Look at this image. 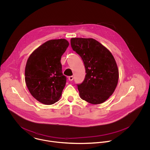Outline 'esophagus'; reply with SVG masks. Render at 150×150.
Here are the masks:
<instances>
[{"instance_id": "34e87169", "label": "esophagus", "mask_w": 150, "mask_h": 150, "mask_svg": "<svg viewBox=\"0 0 150 150\" xmlns=\"http://www.w3.org/2000/svg\"><path fill=\"white\" fill-rule=\"evenodd\" d=\"M73 79H74V77H73V76H69V78H68L69 80V81H73Z\"/></svg>"}]
</instances>
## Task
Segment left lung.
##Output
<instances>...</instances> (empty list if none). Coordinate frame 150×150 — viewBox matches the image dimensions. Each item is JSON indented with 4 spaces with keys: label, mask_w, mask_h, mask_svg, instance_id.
<instances>
[{
    "label": "left lung",
    "mask_w": 150,
    "mask_h": 150,
    "mask_svg": "<svg viewBox=\"0 0 150 150\" xmlns=\"http://www.w3.org/2000/svg\"><path fill=\"white\" fill-rule=\"evenodd\" d=\"M71 47L84 62V80L77 84L81 98L97 105L113 93L118 81V70L111 53L93 39L72 38Z\"/></svg>",
    "instance_id": "8db88e82"
}]
</instances>
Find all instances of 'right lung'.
I'll return each instance as SVG.
<instances>
[{"label": "right lung", "instance_id": "add662e5", "mask_svg": "<svg viewBox=\"0 0 150 150\" xmlns=\"http://www.w3.org/2000/svg\"><path fill=\"white\" fill-rule=\"evenodd\" d=\"M69 45L64 39L51 40L29 56L25 70V83L39 102L50 105L59 100L66 83L61 59Z\"/></svg>", "mask_w": 150, "mask_h": 150}]
</instances>
